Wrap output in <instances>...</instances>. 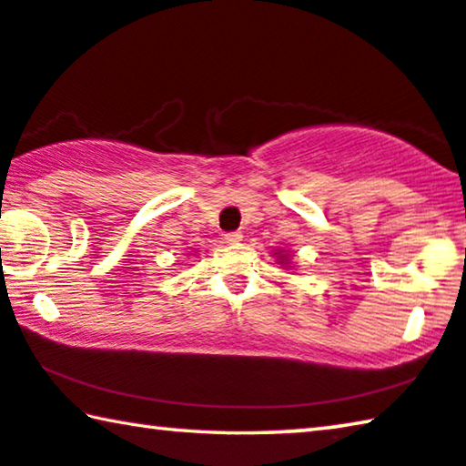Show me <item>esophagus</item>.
Wrapping results in <instances>:
<instances>
[{"label":"esophagus","mask_w":466,"mask_h":466,"mask_svg":"<svg viewBox=\"0 0 466 466\" xmlns=\"http://www.w3.org/2000/svg\"><path fill=\"white\" fill-rule=\"evenodd\" d=\"M224 238H226L228 245H238V242L242 240V234L240 232H228Z\"/></svg>","instance_id":"esophagus-1"}]
</instances>
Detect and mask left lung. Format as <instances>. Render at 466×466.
<instances>
[{
  "mask_svg": "<svg viewBox=\"0 0 466 466\" xmlns=\"http://www.w3.org/2000/svg\"><path fill=\"white\" fill-rule=\"evenodd\" d=\"M273 257H278V263H282L288 268V263H290V257H288V253H284V250H278V253H273Z\"/></svg>",
  "mask_w": 466,
  "mask_h": 466,
  "instance_id": "8db88e82",
  "label": "left lung"
}]
</instances>
